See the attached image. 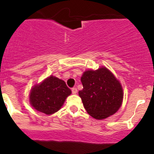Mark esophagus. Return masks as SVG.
<instances>
[{"label":"esophagus","instance_id":"1","mask_svg":"<svg viewBox=\"0 0 154 154\" xmlns=\"http://www.w3.org/2000/svg\"><path fill=\"white\" fill-rule=\"evenodd\" d=\"M71 90H72L73 94H76V93H77V89L76 88V87H73V88L71 89Z\"/></svg>","mask_w":154,"mask_h":154}]
</instances>
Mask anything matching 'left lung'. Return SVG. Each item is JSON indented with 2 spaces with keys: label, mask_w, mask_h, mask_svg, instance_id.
Wrapping results in <instances>:
<instances>
[{
  "label": "left lung",
  "mask_w": 154,
  "mask_h": 154,
  "mask_svg": "<svg viewBox=\"0 0 154 154\" xmlns=\"http://www.w3.org/2000/svg\"><path fill=\"white\" fill-rule=\"evenodd\" d=\"M80 80L84 88L79 96L90 116L102 120L119 109L123 100L122 87L109 69L102 67L86 70Z\"/></svg>",
  "instance_id": "left-lung-1"
}]
</instances>
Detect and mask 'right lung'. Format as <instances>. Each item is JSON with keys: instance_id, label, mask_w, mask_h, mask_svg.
I'll return each mask as SVG.
<instances>
[{"instance_id": "add662e5", "label": "right lung", "mask_w": 154, "mask_h": 154, "mask_svg": "<svg viewBox=\"0 0 154 154\" xmlns=\"http://www.w3.org/2000/svg\"><path fill=\"white\" fill-rule=\"evenodd\" d=\"M70 94L71 90L64 80L51 75L32 88L29 103L37 111L51 115L61 109Z\"/></svg>"}]
</instances>
